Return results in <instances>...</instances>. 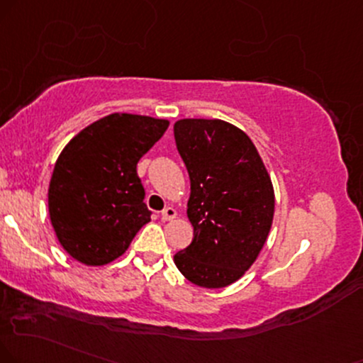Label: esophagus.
Segmentation results:
<instances>
[{"mask_svg":"<svg viewBox=\"0 0 363 363\" xmlns=\"http://www.w3.org/2000/svg\"><path fill=\"white\" fill-rule=\"evenodd\" d=\"M177 217V210H174L173 207H167L161 212V220L163 222H168V220H173V218Z\"/></svg>","mask_w":363,"mask_h":363,"instance_id":"34e87169","label":"esophagus"}]
</instances>
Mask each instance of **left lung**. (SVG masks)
<instances>
[{
    "label": "left lung",
    "mask_w": 363,
    "mask_h": 363,
    "mask_svg": "<svg viewBox=\"0 0 363 363\" xmlns=\"http://www.w3.org/2000/svg\"><path fill=\"white\" fill-rule=\"evenodd\" d=\"M173 133L189 169L194 225V240L174 254V264L196 286L225 288L267 240L274 217L269 173L247 134L225 121L180 119Z\"/></svg>",
    "instance_id": "8db88e82"
}]
</instances>
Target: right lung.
<instances>
[{"label": "right lung", "mask_w": 363, "mask_h": 363, "mask_svg": "<svg viewBox=\"0 0 363 363\" xmlns=\"http://www.w3.org/2000/svg\"><path fill=\"white\" fill-rule=\"evenodd\" d=\"M168 126L167 119L114 113L82 129L58 156L48 212L58 242L79 262L114 261L151 220L136 164Z\"/></svg>", "instance_id": "1"}]
</instances>
